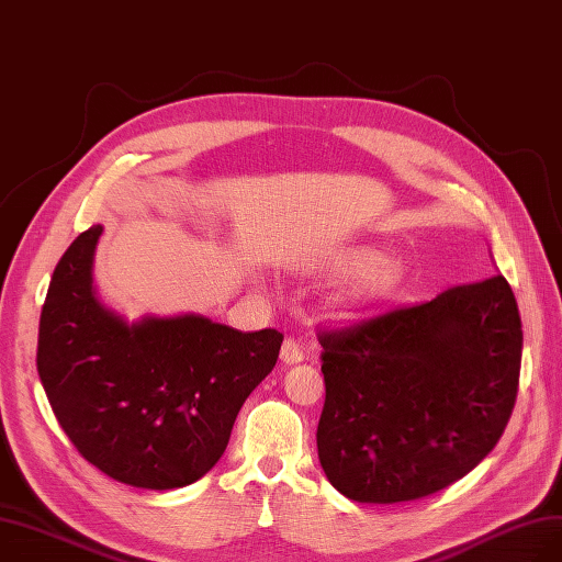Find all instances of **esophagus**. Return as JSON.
<instances>
[{
    "label": "esophagus",
    "instance_id": "obj_1",
    "mask_svg": "<svg viewBox=\"0 0 562 562\" xmlns=\"http://www.w3.org/2000/svg\"><path fill=\"white\" fill-rule=\"evenodd\" d=\"M304 359V352L300 348V341L295 339H285L281 346V362L283 364H300Z\"/></svg>",
    "mask_w": 562,
    "mask_h": 562
}]
</instances>
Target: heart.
Segmentation results:
<instances>
[{
	"mask_svg": "<svg viewBox=\"0 0 562 562\" xmlns=\"http://www.w3.org/2000/svg\"><path fill=\"white\" fill-rule=\"evenodd\" d=\"M334 272H355L339 293L346 306H373L390 300L406 281V265L394 256H380L375 246H346L329 258Z\"/></svg>",
	"mask_w": 562,
	"mask_h": 562,
	"instance_id": "obj_1",
	"label": "heart"
}]
</instances>
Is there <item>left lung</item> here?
<instances>
[{"label":"left lung","instance_id":"1","mask_svg":"<svg viewBox=\"0 0 562 562\" xmlns=\"http://www.w3.org/2000/svg\"><path fill=\"white\" fill-rule=\"evenodd\" d=\"M318 459L357 503H406L454 484L501 440L524 331L503 274L321 331Z\"/></svg>","mask_w":562,"mask_h":562}]
</instances>
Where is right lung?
Returning <instances> with one entry per match:
<instances>
[{"instance_id":"1","label":"right lung","mask_w":562,"mask_h":562,"mask_svg":"<svg viewBox=\"0 0 562 562\" xmlns=\"http://www.w3.org/2000/svg\"><path fill=\"white\" fill-rule=\"evenodd\" d=\"M101 233L78 235L53 272L38 323L41 385L64 434L108 477L154 491L193 484L226 452L283 334L195 313L126 323L92 285Z\"/></svg>"}]
</instances>
